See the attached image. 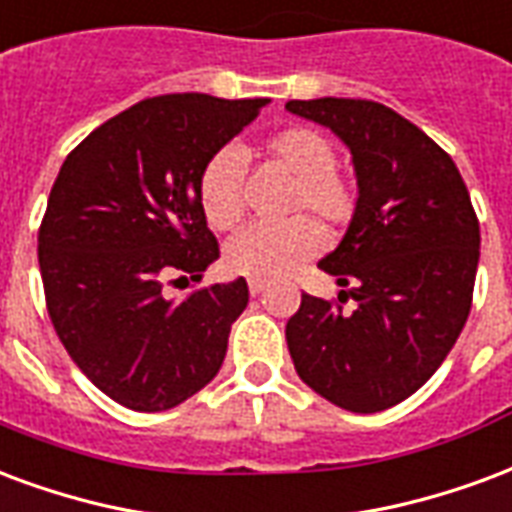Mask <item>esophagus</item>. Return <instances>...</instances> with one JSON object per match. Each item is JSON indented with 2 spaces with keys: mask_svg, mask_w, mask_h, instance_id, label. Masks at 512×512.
Returning a JSON list of instances; mask_svg holds the SVG:
<instances>
[{
  "mask_svg": "<svg viewBox=\"0 0 512 512\" xmlns=\"http://www.w3.org/2000/svg\"><path fill=\"white\" fill-rule=\"evenodd\" d=\"M266 287H268L266 279H249V293L252 295H260Z\"/></svg>",
  "mask_w": 512,
  "mask_h": 512,
  "instance_id": "obj_1",
  "label": "esophagus"
}]
</instances>
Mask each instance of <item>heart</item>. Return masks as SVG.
Segmentation results:
<instances>
[{
	"instance_id": "obj_1",
	"label": "heart",
	"mask_w": 512,
	"mask_h": 512,
	"mask_svg": "<svg viewBox=\"0 0 512 512\" xmlns=\"http://www.w3.org/2000/svg\"><path fill=\"white\" fill-rule=\"evenodd\" d=\"M263 154L293 179L287 214H312L331 227L347 225L358 208V192L350 179L336 173V149L325 135L309 127H287L266 140ZM244 160L236 149H219L203 165L198 200L214 230H233L244 219L241 198ZM323 246V233L309 217L282 225H255L225 249V266L252 279L290 274Z\"/></svg>"
}]
</instances>
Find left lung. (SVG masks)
<instances>
[{
	"instance_id": "8db88e82",
	"label": "left lung",
	"mask_w": 512,
	"mask_h": 512,
	"mask_svg": "<svg viewBox=\"0 0 512 512\" xmlns=\"http://www.w3.org/2000/svg\"><path fill=\"white\" fill-rule=\"evenodd\" d=\"M352 154L358 208L317 266L352 312L301 295L285 336L298 377L336 407L380 412L418 391L467 323L480 227L467 184L412 121L372 100H290ZM344 293V290H342Z\"/></svg>"
}]
</instances>
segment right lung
I'll return each instance as SVG.
<instances>
[{"label": "right lung", "instance_id": "add662e5", "mask_svg": "<svg viewBox=\"0 0 512 512\" xmlns=\"http://www.w3.org/2000/svg\"><path fill=\"white\" fill-rule=\"evenodd\" d=\"M268 102L151 97L83 138L56 176L37 236L48 314L75 366L130 410L176 407L225 361L244 276L181 301L162 282H200L219 257L200 173Z\"/></svg>", "mask_w": 512, "mask_h": 512}]
</instances>
